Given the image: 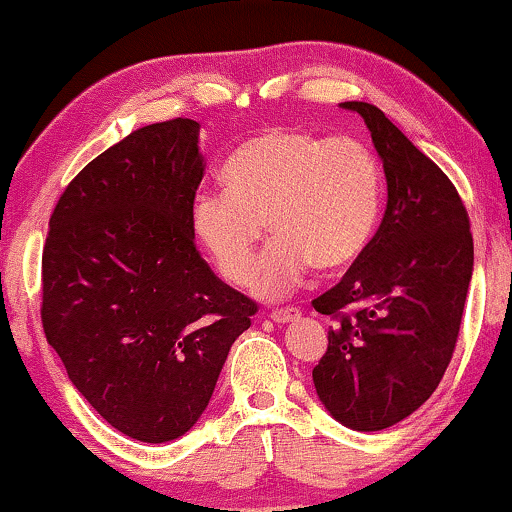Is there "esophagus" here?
<instances>
[{"mask_svg":"<svg viewBox=\"0 0 512 512\" xmlns=\"http://www.w3.org/2000/svg\"><path fill=\"white\" fill-rule=\"evenodd\" d=\"M300 317V312L296 307H277V310L270 312V319L277 321V324H286V321H296Z\"/></svg>","mask_w":512,"mask_h":512,"instance_id":"1","label":"esophagus"}]
</instances>
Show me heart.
Wrapping results in <instances>:
<instances>
[{
	"instance_id": "b5f03b06",
	"label": "heart",
	"mask_w": 512,
	"mask_h": 512,
	"mask_svg": "<svg viewBox=\"0 0 512 512\" xmlns=\"http://www.w3.org/2000/svg\"><path fill=\"white\" fill-rule=\"evenodd\" d=\"M226 191H202L191 207L195 240L219 275L275 298L361 256L380 212V165L361 139L270 128L223 165ZM271 247L250 267L264 223ZM252 272H248V268Z\"/></svg>"
}]
</instances>
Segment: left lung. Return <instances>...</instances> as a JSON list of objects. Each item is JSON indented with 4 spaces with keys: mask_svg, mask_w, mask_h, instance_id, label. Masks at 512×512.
<instances>
[{
    "mask_svg": "<svg viewBox=\"0 0 512 512\" xmlns=\"http://www.w3.org/2000/svg\"><path fill=\"white\" fill-rule=\"evenodd\" d=\"M342 107L368 125L387 177V212L345 277L312 300L335 321L312 380L340 424L382 431L412 415L450 366L473 235L457 188L429 156L373 104Z\"/></svg>",
    "mask_w": 512,
    "mask_h": 512,
    "instance_id": "8db88e82",
    "label": "left lung"
}]
</instances>
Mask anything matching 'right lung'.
Instances as JSON below:
<instances>
[{
  "instance_id": "add662e5",
  "label": "right lung",
  "mask_w": 512,
  "mask_h": 512,
  "mask_svg": "<svg viewBox=\"0 0 512 512\" xmlns=\"http://www.w3.org/2000/svg\"><path fill=\"white\" fill-rule=\"evenodd\" d=\"M198 132L172 118L90 160L60 195L41 256L48 345L81 396L142 443L198 422L258 312L195 247Z\"/></svg>"
}]
</instances>
